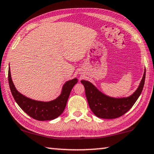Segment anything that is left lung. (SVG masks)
<instances>
[{"instance_id":"obj_1","label":"left lung","mask_w":154,"mask_h":154,"mask_svg":"<svg viewBox=\"0 0 154 154\" xmlns=\"http://www.w3.org/2000/svg\"><path fill=\"white\" fill-rule=\"evenodd\" d=\"M145 71L140 85L136 92L128 98L109 97L99 92L90 82L81 81L85 87V96L91 110L98 118L103 119H114L123 116L132 108L141 94L145 83Z\"/></svg>"}]
</instances>
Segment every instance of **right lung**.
<instances>
[{
  "label": "right lung",
  "instance_id": "1",
  "mask_svg": "<svg viewBox=\"0 0 154 154\" xmlns=\"http://www.w3.org/2000/svg\"><path fill=\"white\" fill-rule=\"evenodd\" d=\"M8 80L10 90L15 102L25 113L38 121L51 120L60 116L66 107L72 88L77 83L76 78L67 82L62 88L61 94L56 100L45 103L32 100L18 92L12 82L10 68L8 72Z\"/></svg>",
  "mask_w": 154,
  "mask_h": 154
}]
</instances>
